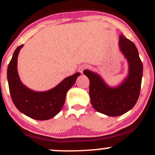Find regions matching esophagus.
<instances>
[{
  "mask_svg": "<svg viewBox=\"0 0 155 155\" xmlns=\"http://www.w3.org/2000/svg\"><path fill=\"white\" fill-rule=\"evenodd\" d=\"M86 68H87V66H86V65H84V64L81 65V66H79V68H78V71H79L81 74H82L83 71H84V70Z\"/></svg>",
  "mask_w": 155,
  "mask_h": 155,
  "instance_id": "obj_1",
  "label": "esophagus"
}]
</instances>
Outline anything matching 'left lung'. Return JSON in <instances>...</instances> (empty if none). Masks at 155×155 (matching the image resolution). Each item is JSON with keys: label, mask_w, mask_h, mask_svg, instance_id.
Listing matches in <instances>:
<instances>
[{"label": "left lung", "mask_w": 155, "mask_h": 155, "mask_svg": "<svg viewBox=\"0 0 155 155\" xmlns=\"http://www.w3.org/2000/svg\"><path fill=\"white\" fill-rule=\"evenodd\" d=\"M119 46L128 64V75L120 84L109 86L98 73L84 71L90 80L91 105L99 113L110 117L124 114L134 106L139 98L143 77V63L134 44L120 35Z\"/></svg>", "instance_id": "obj_1"}]
</instances>
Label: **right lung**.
Returning a JSON list of instances; mask_svg holds the SVG:
<instances>
[{"label": "right lung", "instance_id": "right-lung-1", "mask_svg": "<svg viewBox=\"0 0 155 155\" xmlns=\"http://www.w3.org/2000/svg\"><path fill=\"white\" fill-rule=\"evenodd\" d=\"M24 45L16 48L8 65L7 80L12 102L19 111L37 120H48L61 111L67 92L75 84L79 73L63 79L56 87L46 91H35L21 81L18 73V56Z\"/></svg>", "mask_w": 155, "mask_h": 155}]
</instances>
